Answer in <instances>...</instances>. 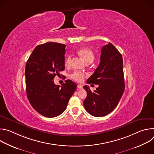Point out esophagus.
Masks as SVG:
<instances>
[{
  "label": "esophagus",
  "instance_id": "esophagus-1",
  "mask_svg": "<svg viewBox=\"0 0 154 154\" xmlns=\"http://www.w3.org/2000/svg\"><path fill=\"white\" fill-rule=\"evenodd\" d=\"M77 88H78V89H82L83 86L82 85H77Z\"/></svg>",
  "mask_w": 154,
  "mask_h": 154
}]
</instances>
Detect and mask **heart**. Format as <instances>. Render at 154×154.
<instances>
[{"mask_svg": "<svg viewBox=\"0 0 154 154\" xmlns=\"http://www.w3.org/2000/svg\"><path fill=\"white\" fill-rule=\"evenodd\" d=\"M77 54L84 60V61L86 63H91V62L93 61L95 58V55L94 52L88 48H80L77 51ZM71 56L68 55L65 60V65L66 66H69L71 64ZM84 77L85 75L83 73L78 71L74 72L70 75V77L72 80L77 82H80L83 81Z\"/></svg>", "mask_w": 154, "mask_h": 154, "instance_id": "1", "label": "heart"}]
</instances>
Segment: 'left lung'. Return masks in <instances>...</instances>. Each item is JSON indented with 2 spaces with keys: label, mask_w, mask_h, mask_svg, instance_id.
Wrapping results in <instances>:
<instances>
[{
  "label": "left lung",
  "mask_w": 154,
  "mask_h": 154,
  "mask_svg": "<svg viewBox=\"0 0 154 154\" xmlns=\"http://www.w3.org/2000/svg\"><path fill=\"white\" fill-rule=\"evenodd\" d=\"M86 83L99 86L93 92L89 86H83L87 93L83 101L86 111L95 117L111 113L118 105L125 89L122 57L112 43L102 48L99 66Z\"/></svg>",
  "instance_id": "1"
}]
</instances>
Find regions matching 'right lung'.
Returning <instances> with one entry per match:
<instances>
[{
    "label": "right lung",
    "instance_id": "1",
    "mask_svg": "<svg viewBox=\"0 0 154 154\" xmlns=\"http://www.w3.org/2000/svg\"><path fill=\"white\" fill-rule=\"evenodd\" d=\"M65 45L49 42L37 46L26 66L27 98L35 110L48 118L60 115L77 88V85L66 80L62 86L54 79L64 70Z\"/></svg>",
    "mask_w": 154,
    "mask_h": 154
}]
</instances>
